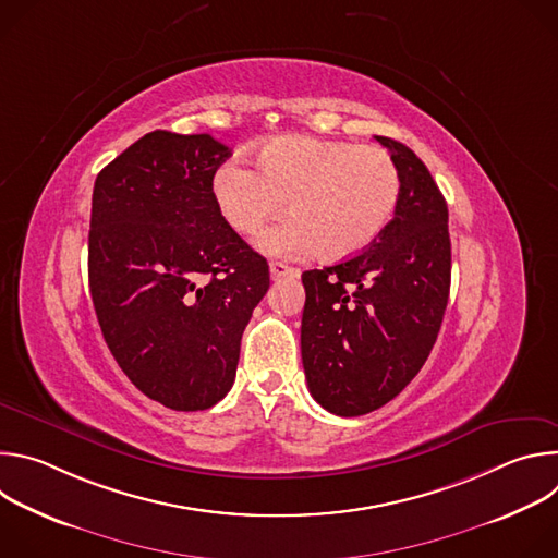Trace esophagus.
<instances>
[{
	"instance_id": "34e87169",
	"label": "esophagus",
	"mask_w": 558,
	"mask_h": 558,
	"mask_svg": "<svg viewBox=\"0 0 558 558\" xmlns=\"http://www.w3.org/2000/svg\"><path fill=\"white\" fill-rule=\"evenodd\" d=\"M269 271H271V278H295L300 274L295 267H289L284 263H271Z\"/></svg>"
}]
</instances>
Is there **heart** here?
<instances>
[{
  "label": "heart",
  "instance_id": "1",
  "mask_svg": "<svg viewBox=\"0 0 558 558\" xmlns=\"http://www.w3.org/2000/svg\"><path fill=\"white\" fill-rule=\"evenodd\" d=\"M211 192L222 218L243 235L258 233L287 201L291 216L263 233V252H320L342 260L366 250L390 222L402 179L384 147L276 136L260 147L258 170L243 161L222 163Z\"/></svg>",
  "mask_w": 558,
  "mask_h": 558
}]
</instances>
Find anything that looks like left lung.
Masks as SVG:
<instances>
[{"mask_svg": "<svg viewBox=\"0 0 558 558\" xmlns=\"http://www.w3.org/2000/svg\"><path fill=\"white\" fill-rule=\"evenodd\" d=\"M375 138L402 179L392 220L362 254L302 274L306 384L340 417L366 415L409 386L433 351L450 293L446 198L411 147Z\"/></svg>", "mask_w": 558, "mask_h": 558, "instance_id": "obj_1", "label": "left lung"}]
</instances>
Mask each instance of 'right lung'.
Returning <instances> with one entry per match:
<instances>
[{"instance_id":"add662e5","label":"right lung","mask_w":558,"mask_h":558,"mask_svg":"<svg viewBox=\"0 0 558 558\" xmlns=\"http://www.w3.org/2000/svg\"><path fill=\"white\" fill-rule=\"evenodd\" d=\"M229 147L154 130L93 192L88 280L104 340L130 381L172 411L229 392L269 265L222 218L211 179Z\"/></svg>"}]
</instances>
